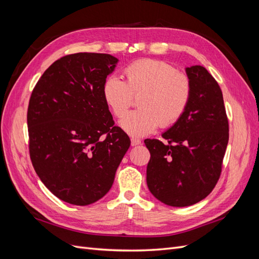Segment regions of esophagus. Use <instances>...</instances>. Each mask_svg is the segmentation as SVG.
Instances as JSON below:
<instances>
[{"label": "esophagus", "instance_id": "obj_1", "mask_svg": "<svg viewBox=\"0 0 259 259\" xmlns=\"http://www.w3.org/2000/svg\"><path fill=\"white\" fill-rule=\"evenodd\" d=\"M139 144H142V140L138 139V138H132L131 139V145L134 147V146H137Z\"/></svg>", "mask_w": 259, "mask_h": 259}]
</instances>
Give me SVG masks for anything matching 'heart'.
Returning a JSON list of instances; mask_svg holds the SVG:
<instances>
[{"instance_id": "heart-1", "label": "heart", "mask_w": 259, "mask_h": 259, "mask_svg": "<svg viewBox=\"0 0 259 259\" xmlns=\"http://www.w3.org/2000/svg\"><path fill=\"white\" fill-rule=\"evenodd\" d=\"M125 81L109 75L103 85V97L114 116H123L134 96L140 107L120 121L121 127L132 136L151 134L160 125L173 126L190 106L193 86L190 77L170 62L139 59L124 69Z\"/></svg>"}]
</instances>
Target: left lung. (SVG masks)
Listing matches in <instances>:
<instances>
[{
    "mask_svg": "<svg viewBox=\"0 0 259 259\" xmlns=\"http://www.w3.org/2000/svg\"><path fill=\"white\" fill-rule=\"evenodd\" d=\"M193 86L185 115L159 139H146L149 190L162 203L184 207L200 202L222 174L229 123L221 88L202 66L186 69Z\"/></svg>",
    "mask_w": 259,
    "mask_h": 259,
    "instance_id": "obj_1",
    "label": "left lung"
}]
</instances>
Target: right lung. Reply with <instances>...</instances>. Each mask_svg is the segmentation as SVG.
<instances>
[{"label":"right lung","instance_id":"obj_1","mask_svg":"<svg viewBox=\"0 0 259 259\" xmlns=\"http://www.w3.org/2000/svg\"><path fill=\"white\" fill-rule=\"evenodd\" d=\"M116 62L109 54L66 55L45 70L31 94V162L46 188L70 204L103 198L131 145L103 97Z\"/></svg>","mask_w":259,"mask_h":259}]
</instances>
